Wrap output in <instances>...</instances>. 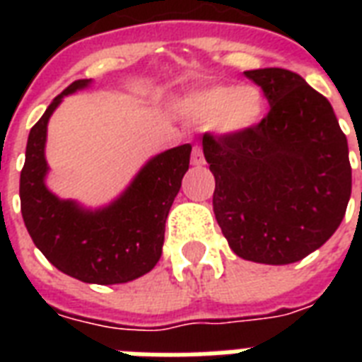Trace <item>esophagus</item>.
I'll list each match as a JSON object with an SVG mask.
<instances>
[{"mask_svg": "<svg viewBox=\"0 0 362 362\" xmlns=\"http://www.w3.org/2000/svg\"><path fill=\"white\" fill-rule=\"evenodd\" d=\"M192 165H195V167H201V165H204V156H203V150H201V146H193Z\"/></svg>", "mask_w": 362, "mask_h": 362, "instance_id": "34e87169", "label": "esophagus"}]
</instances>
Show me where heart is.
I'll return each mask as SVG.
<instances>
[{"instance_id":"heart-1","label":"heart","mask_w":362,"mask_h":362,"mask_svg":"<svg viewBox=\"0 0 362 362\" xmlns=\"http://www.w3.org/2000/svg\"><path fill=\"white\" fill-rule=\"evenodd\" d=\"M178 110L195 120L214 122L221 135L237 136L250 133L263 122L267 101L255 86L216 84L189 93L178 103Z\"/></svg>"}]
</instances>
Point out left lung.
<instances>
[{"label":"left lung","mask_w":362,"mask_h":362,"mask_svg":"<svg viewBox=\"0 0 362 362\" xmlns=\"http://www.w3.org/2000/svg\"><path fill=\"white\" fill-rule=\"evenodd\" d=\"M244 75L270 110L244 135L204 133L216 220L238 257L297 263L342 223L351 195L348 139L331 103L300 75L280 67Z\"/></svg>","instance_id":"1"}]
</instances>
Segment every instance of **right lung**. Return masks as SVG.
<instances>
[{
    "label": "right lung",
    "mask_w": 362,
    "mask_h": 362,
    "mask_svg": "<svg viewBox=\"0 0 362 362\" xmlns=\"http://www.w3.org/2000/svg\"><path fill=\"white\" fill-rule=\"evenodd\" d=\"M92 78L75 81L48 105L28 136L20 173V209L25 229L42 255L64 274L99 286L136 280L156 267L165 240V220L189 169L192 144L170 148L142 165L112 203L86 209L47 187L48 120L65 95Z\"/></svg>",
    "instance_id": "1"
}]
</instances>
